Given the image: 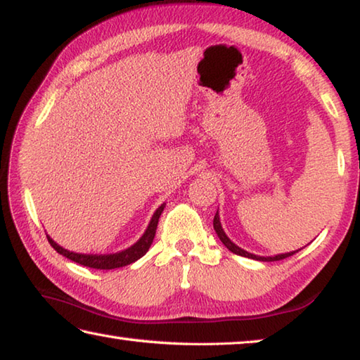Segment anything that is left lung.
<instances>
[{"instance_id":"obj_1","label":"left lung","mask_w":360,"mask_h":360,"mask_svg":"<svg viewBox=\"0 0 360 360\" xmlns=\"http://www.w3.org/2000/svg\"><path fill=\"white\" fill-rule=\"evenodd\" d=\"M213 227H214V232L218 233L219 240L222 241L224 246H226V248L230 250V252H233V254H236V255H241V257H248V259L260 260V262H277V260H283V259H287V257H290V255H293V254H296V252H297V250H293V252L279 254V255H274V257H260V255H254V254L248 252V250H244V249L238 248V246H236L235 243L230 241V238H229V236L226 235V232H224L222 227H221V221H219V214H218V212H216V214H214Z\"/></svg>"}]
</instances>
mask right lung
I'll return each instance as SVG.
<instances>
[{
    "label": "right lung",
    "instance_id": "add662e5",
    "mask_svg": "<svg viewBox=\"0 0 360 360\" xmlns=\"http://www.w3.org/2000/svg\"><path fill=\"white\" fill-rule=\"evenodd\" d=\"M162 210H165V203H162V205L157 210V212L153 213L150 224H148V227L144 232V235H142L141 238L136 243H134L131 248H128L125 250H122V252H116V254H103V255L77 254V252H70V250L60 248L59 244L54 243L49 235H46V238H49L50 244L53 246V249L56 250V252L67 257V259L72 260V262H77L79 264H83V266L94 268V269L122 268V266H127V264H130L133 262H136L138 259H141L142 255H146L148 248H150V244L153 243L155 232H157L158 219H160V216L162 213Z\"/></svg>",
    "mask_w": 360,
    "mask_h": 360
}]
</instances>
